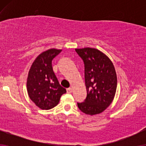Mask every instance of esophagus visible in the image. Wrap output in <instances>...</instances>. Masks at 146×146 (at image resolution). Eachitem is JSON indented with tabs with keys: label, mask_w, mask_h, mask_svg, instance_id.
Returning <instances> with one entry per match:
<instances>
[{
	"label": "esophagus",
	"mask_w": 146,
	"mask_h": 146,
	"mask_svg": "<svg viewBox=\"0 0 146 146\" xmlns=\"http://www.w3.org/2000/svg\"><path fill=\"white\" fill-rule=\"evenodd\" d=\"M67 93H71L73 91V89L72 88H67Z\"/></svg>",
	"instance_id": "34e87169"
}]
</instances>
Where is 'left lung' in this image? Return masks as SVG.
Wrapping results in <instances>:
<instances>
[{
  "mask_svg": "<svg viewBox=\"0 0 146 146\" xmlns=\"http://www.w3.org/2000/svg\"><path fill=\"white\" fill-rule=\"evenodd\" d=\"M84 64L87 96L78 107L88 115L98 114L112 102L117 88V76L110 59L92 48L75 49Z\"/></svg>",
  "mask_w": 146,
  "mask_h": 146,
  "instance_id": "1",
  "label": "left lung"
}]
</instances>
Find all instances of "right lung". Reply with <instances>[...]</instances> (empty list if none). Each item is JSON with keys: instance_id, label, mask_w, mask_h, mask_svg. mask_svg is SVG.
<instances>
[{"instance_id": "add662e5", "label": "right lung", "mask_w": 146, "mask_h": 146, "mask_svg": "<svg viewBox=\"0 0 146 146\" xmlns=\"http://www.w3.org/2000/svg\"><path fill=\"white\" fill-rule=\"evenodd\" d=\"M62 50L49 49L38 55L30 69L27 91L30 98L42 110L56 106L61 96L66 92L61 86L53 71L52 61Z\"/></svg>"}]
</instances>
